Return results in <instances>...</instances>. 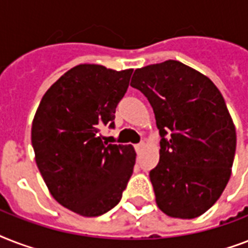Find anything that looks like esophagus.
Segmentation results:
<instances>
[{"mask_svg": "<svg viewBox=\"0 0 248 248\" xmlns=\"http://www.w3.org/2000/svg\"><path fill=\"white\" fill-rule=\"evenodd\" d=\"M144 147H145V141H141V143L136 144V145H135V149H136V152H138V153H139V152L141 151V149H143Z\"/></svg>", "mask_w": 248, "mask_h": 248, "instance_id": "obj_1", "label": "esophagus"}]
</instances>
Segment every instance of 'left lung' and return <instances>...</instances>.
I'll use <instances>...</instances> for the list:
<instances>
[{"label":"left lung","mask_w":248,"mask_h":248,"mask_svg":"<svg viewBox=\"0 0 248 248\" xmlns=\"http://www.w3.org/2000/svg\"><path fill=\"white\" fill-rule=\"evenodd\" d=\"M131 86L151 103L161 135L149 172L157 206L171 217H198L220 198L234 161L237 135L223 95L177 60L136 69Z\"/></svg>","instance_id":"8db88e82"}]
</instances>
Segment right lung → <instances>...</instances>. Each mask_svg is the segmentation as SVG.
<instances>
[{"label":"right lung","instance_id":"obj_1","mask_svg":"<svg viewBox=\"0 0 248 248\" xmlns=\"http://www.w3.org/2000/svg\"><path fill=\"white\" fill-rule=\"evenodd\" d=\"M132 71L76 65L45 93L33 118L37 167L55 201L81 216L112 210L132 175L134 147L108 144L100 134L101 126L114 127Z\"/></svg>","mask_w":248,"mask_h":248}]
</instances>
